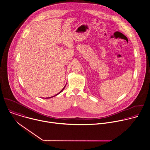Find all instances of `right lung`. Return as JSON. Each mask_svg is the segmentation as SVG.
Listing matches in <instances>:
<instances>
[{"mask_svg": "<svg viewBox=\"0 0 150 150\" xmlns=\"http://www.w3.org/2000/svg\"><path fill=\"white\" fill-rule=\"evenodd\" d=\"M65 86H66V85H65V86H64V88H63V89H62V90H61V91H60V92H59V93H57V95H55V96H51V97H49V98H45V99H48V98H53V97H54V96H57V95H58V94H59V93H61V92H62V91H63V90H64V88H65Z\"/></svg>", "mask_w": 150, "mask_h": 150, "instance_id": "1", "label": "right lung"}]
</instances>
